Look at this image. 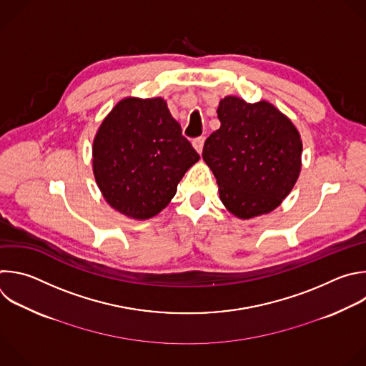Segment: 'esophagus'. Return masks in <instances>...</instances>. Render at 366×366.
Listing matches in <instances>:
<instances>
[{
    "label": "esophagus",
    "instance_id": "1",
    "mask_svg": "<svg viewBox=\"0 0 366 366\" xmlns=\"http://www.w3.org/2000/svg\"><path fill=\"white\" fill-rule=\"evenodd\" d=\"M204 141H205V138H204V137H199V138H197V139H194V141H192V145H194V148L197 149V152H198V154H201V152H202Z\"/></svg>",
    "mask_w": 366,
    "mask_h": 366
}]
</instances>
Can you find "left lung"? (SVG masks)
Here are the masks:
<instances>
[{"label": "left lung", "mask_w": 366, "mask_h": 366, "mask_svg": "<svg viewBox=\"0 0 366 366\" xmlns=\"http://www.w3.org/2000/svg\"><path fill=\"white\" fill-rule=\"evenodd\" d=\"M217 114L221 127L207 138L202 158L217 178L222 204L242 219L273 211L300 174L297 129L266 100L227 96Z\"/></svg>", "instance_id": "8db88e82"}]
</instances>
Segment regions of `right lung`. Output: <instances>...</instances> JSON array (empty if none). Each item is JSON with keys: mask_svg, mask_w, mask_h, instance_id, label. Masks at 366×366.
<instances>
[{"mask_svg": "<svg viewBox=\"0 0 366 366\" xmlns=\"http://www.w3.org/2000/svg\"><path fill=\"white\" fill-rule=\"evenodd\" d=\"M198 159L161 97L120 100L93 141V174L104 199L135 219L161 212Z\"/></svg>", "mask_w": 366, "mask_h": 366, "instance_id": "right-lung-1", "label": "right lung"}]
</instances>
